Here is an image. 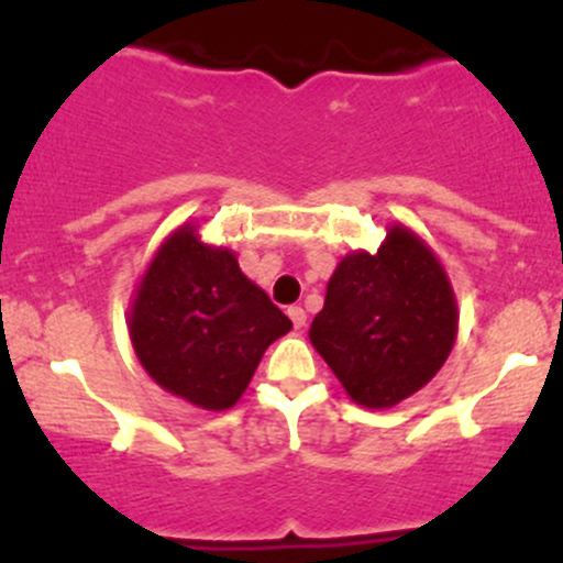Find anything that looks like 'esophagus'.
Masks as SVG:
<instances>
[{"mask_svg": "<svg viewBox=\"0 0 563 563\" xmlns=\"http://www.w3.org/2000/svg\"><path fill=\"white\" fill-rule=\"evenodd\" d=\"M289 320H291V324H295V328L299 330V328H305L307 324V312L301 307H289Z\"/></svg>", "mask_w": 563, "mask_h": 563, "instance_id": "esophagus-1", "label": "esophagus"}]
</instances>
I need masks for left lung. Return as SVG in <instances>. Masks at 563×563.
<instances>
[{
  "instance_id": "1",
  "label": "left lung",
  "mask_w": 563,
  "mask_h": 563,
  "mask_svg": "<svg viewBox=\"0 0 563 563\" xmlns=\"http://www.w3.org/2000/svg\"><path fill=\"white\" fill-rule=\"evenodd\" d=\"M457 317L439 258L398 223L378 254L355 251L338 264L309 340L355 404L388 409L437 376Z\"/></svg>"
}]
</instances>
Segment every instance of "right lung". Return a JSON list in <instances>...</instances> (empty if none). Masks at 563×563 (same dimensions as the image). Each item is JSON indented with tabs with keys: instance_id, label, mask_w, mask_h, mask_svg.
<instances>
[{
	"instance_id": "add662e5",
	"label": "right lung",
	"mask_w": 563,
	"mask_h": 563,
	"mask_svg": "<svg viewBox=\"0 0 563 563\" xmlns=\"http://www.w3.org/2000/svg\"><path fill=\"white\" fill-rule=\"evenodd\" d=\"M291 320L243 276L235 254L185 223L146 266L129 312L134 353L167 394L225 411Z\"/></svg>"
}]
</instances>
